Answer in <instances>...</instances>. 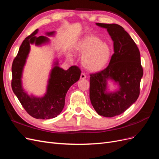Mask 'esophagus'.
I'll return each instance as SVG.
<instances>
[{"label":"esophagus","instance_id":"34e87169","mask_svg":"<svg viewBox=\"0 0 159 159\" xmlns=\"http://www.w3.org/2000/svg\"><path fill=\"white\" fill-rule=\"evenodd\" d=\"M80 78L81 79V80H84V79H85L86 78V75H85V74H84V73H82L81 74V75H80Z\"/></svg>","mask_w":159,"mask_h":159}]
</instances>
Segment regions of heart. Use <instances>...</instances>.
<instances>
[{
    "mask_svg": "<svg viewBox=\"0 0 159 159\" xmlns=\"http://www.w3.org/2000/svg\"><path fill=\"white\" fill-rule=\"evenodd\" d=\"M75 50L79 54L83 55L81 61L85 68L92 71L103 68L111 54L107 43L93 35L87 36L80 40L75 45ZM71 57V55L68 56L69 58Z\"/></svg>",
    "mask_w": 159,
    "mask_h": 159,
    "instance_id": "b5f03b06",
    "label": "heart"
}]
</instances>
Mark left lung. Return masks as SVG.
<instances>
[{"label":"left lung","mask_w":159,"mask_h":159,"mask_svg":"<svg viewBox=\"0 0 159 159\" xmlns=\"http://www.w3.org/2000/svg\"><path fill=\"white\" fill-rule=\"evenodd\" d=\"M96 25L107 28L113 41L114 54L106 68L90 74L89 98L99 115L113 117L125 111L140 94L143 75L140 52L122 26L116 24ZM109 79L120 85L119 90L114 93L106 92L107 80Z\"/></svg>","instance_id":"obj_1"}]
</instances>
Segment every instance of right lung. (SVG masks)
I'll return each instance as SVG.
<instances>
[{"instance_id":"1","label":"right lung","mask_w":159,"mask_h":159,"mask_svg":"<svg viewBox=\"0 0 159 159\" xmlns=\"http://www.w3.org/2000/svg\"><path fill=\"white\" fill-rule=\"evenodd\" d=\"M37 32L38 29L25 38L14 57L12 65L11 86L19 102L30 116L36 119H48L57 117L61 112L65 105L67 91L79 80L81 71L76 66H72L68 70H64L57 66L56 62V66L51 71L47 92L44 97L40 98L28 95L22 88L21 78L24 66L30 52V44L35 43L36 45H40L49 40L46 36H34ZM54 33L51 32L47 34L53 35Z\"/></svg>"}]
</instances>
